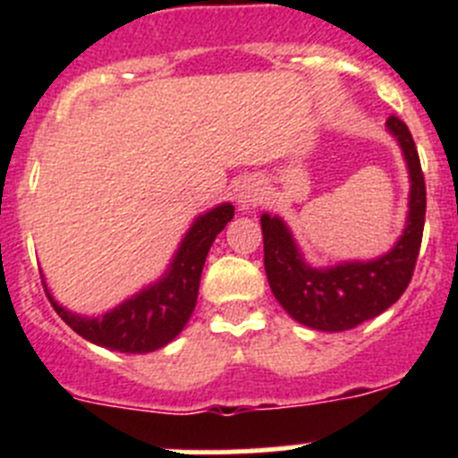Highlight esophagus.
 Masks as SVG:
<instances>
[{"label":"esophagus","mask_w":458,"mask_h":458,"mask_svg":"<svg viewBox=\"0 0 458 458\" xmlns=\"http://www.w3.org/2000/svg\"><path fill=\"white\" fill-rule=\"evenodd\" d=\"M263 201V188L257 179H243L237 188V206L242 210H250Z\"/></svg>","instance_id":"1"}]
</instances>
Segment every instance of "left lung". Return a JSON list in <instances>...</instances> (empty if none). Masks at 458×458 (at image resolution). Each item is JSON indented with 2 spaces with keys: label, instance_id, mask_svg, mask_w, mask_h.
<instances>
[{
  "label": "left lung",
  "instance_id": "obj_1",
  "mask_svg": "<svg viewBox=\"0 0 458 458\" xmlns=\"http://www.w3.org/2000/svg\"><path fill=\"white\" fill-rule=\"evenodd\" d=\"M386 131L399 143L410 177L405 228L390 250L368 261L312 266L288 224L270 212L261 215L263 266L272 294L294 321L312 330H352L399 301L412 279L426 224V182L408 126L390 117Z\"/></svg>",
  "mask_w": 458,
  "mask_h": 458
}]
</instances>
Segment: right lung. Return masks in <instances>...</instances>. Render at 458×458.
<instances>
[{"mask_svg":"<svg viewBox=\"0 0 458 458\" xmlns=\"http://www.w3.org/2000/svg\"><path fill=\"white\" fill-rule=\"evenodd\" d=\"M234 216L233 203H219L192 221L182 243L170 259L168 267L157 281L148 284L131 299L114 306L113 310L97 317L77 315L55 301L44 281L46 294L55 312L80 336L101 348L126 354H146L164 348L177 339L192 317L199 294L203 263L216 234Z\"/></svg>","mask_w":458,"mask_h":458,"instance_id":"add662e5","label":"right lung"}]
</instances>
